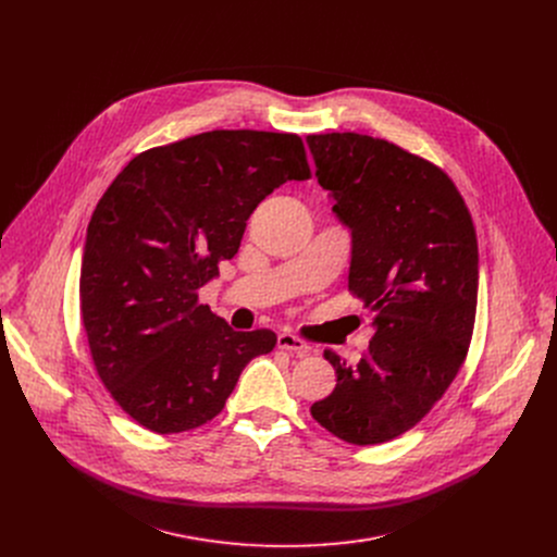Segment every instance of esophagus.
Segmentation results:
<instances>
[{"label":"esophagus","instance_id":"esophagus-1","mask_svg":"<svg viewBox=\"0 0 557 557\" xmlns=\"http://www.w3.org/2000/svg\"><path fill=\"white\" fill-rule=\"evenodd\" d=\"M277 348L288 350V352H297L299 357H304V355L310 352V346H308L304 339H299V337H295V335H290V333H280V335H277Z\"/></svg>","mask_w":557,"mask_h":557}]
</instances>
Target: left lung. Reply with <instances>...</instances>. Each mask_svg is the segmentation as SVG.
Wrapping results in <instances>:
<instances>
[{
    "instance_id": "8db88e82",
    "label": "left lung",
    "mask_w": 557,
    "mask_h": 557,
    "mask_svg": "<svg viewBox=\"0 0 557 557\" xmlns=\"http://www.w3.org/2000/svg\"><path fill=\"white\" fill-rule=\"evenodd\" d=\"M314 176L350 228L348 288L366 301L374 335L350 366L326 350L335 389L312 419L352 445L414 428L458 374L473 333L479 245L445 172L383 138L306 136Z\"/></svg>"
}]
</instances>
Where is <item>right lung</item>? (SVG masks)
<instances>
[{
    "label": "right lung",
    "instance_id": "1",
    "mask_svg": "<svg viewBox=\"0 0 557 557\" xmlns=\"http://www.w3.org/2000/svg\"><path fill=\"white\" fill-rule=\"evenodd\" d=\"M306 178L297 134L213 129L138 153L108 187L78 293L95 368L136 423L156 434L205 425L245 366L275 348L273 331H233L198 290L240 249L253 209Z\"/></svg>",
    "mask_w": 557,
    "mask_h": 557
}]
</instances>
